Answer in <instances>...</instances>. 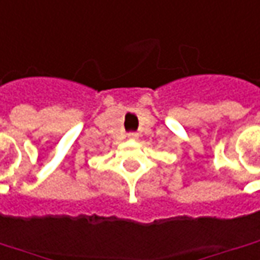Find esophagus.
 Listing matches in <instances>:
<instances>
[{"instance_id": "34e87169", "label": "esophagus", "mask_w": 260, "mask_h": 260, "mask_svg": "<svg viewBox=\"0 0 260 260\" xmlns=\"http://www.w3.org/2000/svg\"><path fill=\"white\" fill-rule=\"evenodd\" d=\"M128 138H129L131 141H136V139L139 138V135H138L136 132H129V134H128Z\"/></svg>"}]
</instances>
